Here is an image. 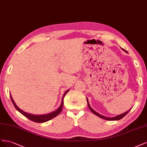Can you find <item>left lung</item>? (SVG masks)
I'll list each match as a JSON object with an SVG mask.
<instances>
[{"mask_svg":"<svg viewBox=\"0 0 147 147\" xmlns=\"http://www.w3.org/2000/svg\"><path fill=\"white\" fill-rule=\"evenodd\" d=\"M125 52H126V53H127V52L125 50V49H123V48H121ZM87 104H88V108L90 109V110L91 111H92V112L93 113H94V115H97L98 117H100V118H102V119H105V120H120V119H121L122 118H123L127 113L129 112V111L131 110V109H129V111H127V112H125V113H122V114H121V115H117V116H116V117H112V118H108V117H104V116H102V115H101L100 114H99L98 113H97L96 112H95L94 111V110H93L92 109V108L90 107V105H89V103H88V99H87Z\"/></svg>","mask_w":147,"mask_h":147,"instance_id":"obj_1","label":"left lung"}]
</instances>
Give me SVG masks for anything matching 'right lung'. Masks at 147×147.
<instances>
[{
	"label": "right lung",
	"instance_id": "add662e5",
	"mask_svg": "<svg viewBox=\"0 0 147 147\" xmlns=\"http://www.w3.org/2000/svg\"><path fill=\"white\" fill-rule=\"evenodd\" d=\"M69 92V90H68L67 91H66L65 94H63V98H62V100H61V105L59 107V109L55 111L54 112H52V113H48V114H46V115H32V114H30V113H26L25 112L22 111V110H21L20 109H19L17 106L16 105V104L15 103V102H14L13 99L11 96V94H10V98H11V100L14 106H15V107L16 109V110H18L19 112H20L21 113H22V114L25 116L26 117H27L28 119H29L30 120L32 121H34V122H36V123H44V122H46V121H48L51 119H53V118L55 117L56 116H57L59 113L61 112V111H62V108H63V98L65 96V94H67L68 92Z\"/></svg>",
	"mask_w": 147,
	"mask_h": 147
}]
</instances>
